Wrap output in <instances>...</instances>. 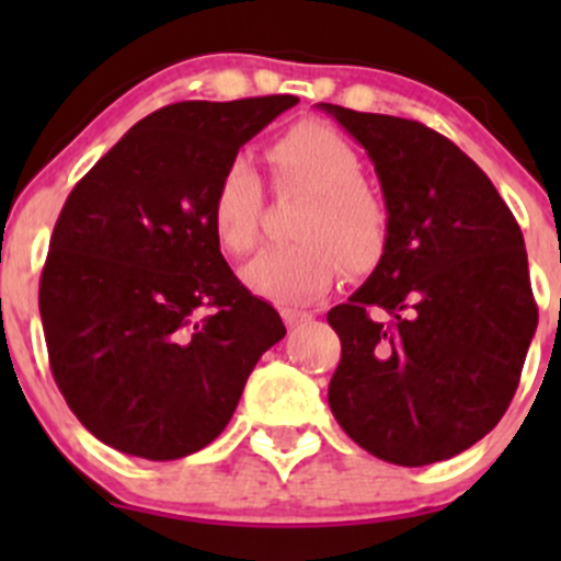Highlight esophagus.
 <instances>
[{"instance_id":"34e87169","label":"esophagus","mask_w":561,"mask_h":561,"mask_svg":"<svg viewBox=\"0 0 561 561\" xmlns=\"http://www.w3.org/2000/svg\"><path fill=\"white\" fill-rule=\"evenodd\" d=\"M282 320H285V325L290 328V331H298V328H304L307 322H312V314L298 312V309H282Z\"/></svg>"}]
</instances>
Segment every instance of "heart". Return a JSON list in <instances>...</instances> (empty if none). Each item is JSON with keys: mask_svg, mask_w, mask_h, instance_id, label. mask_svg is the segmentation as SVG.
Here are the masks:
<instances>
[{"mask_svg": "<svg viewBox=\"0 0 561 561\" xmlns=\"http://www.w3.org/2000/svg\"><path fill=\"white\" fill-rule=\"evenodd\" d=\"M274 186L307 192L296 219V244L260 252L244 268L249 290L268 301L301 307L331 287L339 257L350 271L380 260L388 239V211L380 192L360 179V157L336 129L304 122L265 149ZM263 214V184L247 160H230L211 195V228L228 252L254 247Z\"/></svg>", "mask_w": 561, "mask_h": 561, "instance_id": "obj_1", "label": "heart"}]
</instances>
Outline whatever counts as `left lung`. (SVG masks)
Instances as JSON below:
<instances>
[{
    "mask_svg": "<svg viewBox=\"0 0 561 561\" xmlns=\"http://www.w3.org/2000/svg\"><path fill=\"white\" fill-rule=\"evenodd\" d=\"M317 107L364 146L388 211L380 263L328 312L342 342L328 404L382 461L454 458L505 415L535 336L522 228L445 135L412 118Z\"/></svg>",
    "mask_w": 561,
    "mask_h": 561,
    "instance_id": "8db88e82",
    "label": "left lung"
}]
</instances>
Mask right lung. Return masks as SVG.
Here are the masks:
<instances>
[{
  "label": "right lung",
  "instance_id": "add662e5",
  "mask_svg": "<svg viewBox=\"0 0 561 561\" xmlns=\"http://www.w3.org/2000/svg\"><path fill=\"white\" fill-rule=\"evenodd\" d=\"M293 94L175 103L140 118L67 197L39 276L54 380L111 448L173 461L222 434L285 336L214 236L219 173Z\"/></svg>",
  "mask_w": 561,
  "mask_h": 561
}]
</instances>
